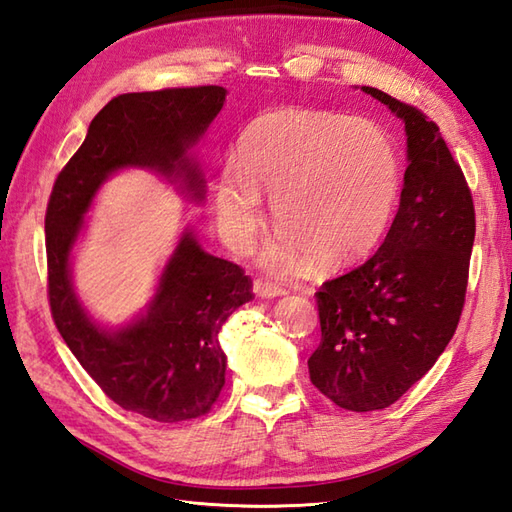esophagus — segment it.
<instances>
[{
  "label": "esophagus",
  "mask_w": 512,
  "mask_h": 512,
  "mask_svg": "<svg viewBox=\"0 0 512 512\" xmlns=\"http://www.w3.org/2000/svg\"><path fill=\"white\" fill-rule=\"evenodd\" d=\"M254 291L258 298H278V295H287V287L278 285V282H269V280H258L254 285Z\"/></svg>",
  "instance_id": "esophagus-1"
}]
</instances>
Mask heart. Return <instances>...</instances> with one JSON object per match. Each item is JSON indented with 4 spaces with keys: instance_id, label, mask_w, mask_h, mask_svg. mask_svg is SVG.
<instances>
[{
    "instance_id": "1",
    "label": "heart",
    "mask_w": 512,
    "mask_h": 512,
    "mask_svg": "<svg viewBox=\"0 0 512 512\" xmlns=\"http://www.w3.org/2000/svg\"><path fill=\"white\" fill-rule=\"evenodd\" d=\"M267 192L280 234L265 265L278 271L346 267L379 247L401 195V162L377 124L306 109L252 120L234 166L217 179V212L234 249H247L263 223Z\"/></svg>"
}]
</instances>
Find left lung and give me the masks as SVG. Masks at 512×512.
<instances>
[{"mask_svg": "<svg viewBox=\"0 0 512 512\" xmlns=\"http://www.w3.org/2000/svg\"><path fill=\"white\" fill-rule=\"evenodd\" d=\"M363 92L405 122L401 206L379 252L315 293L322 339L311 383L350 412L399 401L456 333L475 238L471 188L438 124L381 89Z\"/></svg>", "mask_w": 512, "mask_h": 512, "instance_id": "1", "label": "left lung"}]
</instances>
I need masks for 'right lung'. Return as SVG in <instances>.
<instances>
[{"mask_svg": "<svg viewBox=\"0 0 512 512\" xmlns=\"http://www.w3.org/2000/svg\"><path fill=\"white\" fill-rule=\"evenodd\" d=\"M219 85L168 87L111 98L54 181L45 210L48 300L67 348L122 410L157 423L208 414L225 385L219 331L254 298L243 267L217 258L184 234L142 320L105 333L89 322L70 282V249L94 192L122 166L179 175L201 197L203 179L186 151L223 107Z\"/></svg>", "mask_w": 512, "mask_h": 512, "instance_id": "add662e5", "label": "right lung"}]
</instances>
